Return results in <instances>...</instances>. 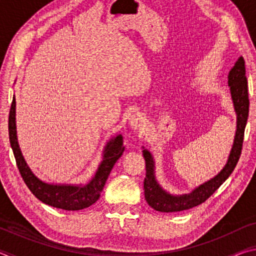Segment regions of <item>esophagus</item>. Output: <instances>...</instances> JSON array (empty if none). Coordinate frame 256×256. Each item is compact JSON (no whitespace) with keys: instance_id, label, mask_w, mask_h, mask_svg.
Returning a JSON list of instances; mask_svg holds the SVG:
<instances>
[{"instance_id":"esophagus-1","label":"esophagus","mask_w":256,"mask_h":256,"mask_svg":"<svg viewBox=\"0 0 256 256\" xmlns=\"http://www.w3.org/2000/svg\"><path fill=\"white\" fill-rule=\"evenodd\" d=\"M146 116L142 114V112H134V114L128 120V125L130 128L134 131H138V130H141L142 128L146 125Z\"/></svg>"}]
</instances>
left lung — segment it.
Segmentation results:
<instances>
[{
    "label": "left lung",
    "instance_id": "8db88e82",
    "mask_svg": "<svg viewBox=\"0 0 256 256\" xmlns=\"http://www.w3.org/2000/svg\"><path fill=\"white\" fill-rule=\"evenodd\" d=\"M228 86L230 90L234 110L236 112V133L227 164L214 178L198 186L188 194L174 196V194H170L166 190H164L156 178L154 160L152 154L144 148L142 150L146 160V172L144 183V196L148 204L156 211L177 212L201 204L219 188V186L230 176L232 170H235L242 152L244 131L246 122H248L250 107L248 79L245 76V60L242 56L236 60L235 66L228 73Z\"/></svg>",
    "mask_w": 256,
    "mask_h": 256
}]
</instances>
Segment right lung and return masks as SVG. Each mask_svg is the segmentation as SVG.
<instances>
[{
    "instance_id": "1",
    "label": "right lung",
    "mask_w": 256,
    "mask_h": 256,
    "mask_svg": "<svg viewBox=\"0 0 256 256\" xmlns=\"http://www.w3.org/2000/svg\"><path fill=\"white\" fill-rule=\"evenodd\" d=\"M8 138L14 151L16 166L26 185L38 200L58 209L76 211L88 208L96 202L105 186L108 175L115 162L124 152L123 136L120 134L112 138L102 151V160L96 174L86 184H50L34 174L26 162L19 146L16 124V97L14 96L8 115Z\"/></svg>"
}]
</instances>
